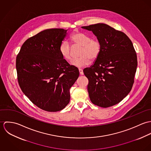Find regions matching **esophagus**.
Masks as SVG:
<instances>
[{
  "instance_id": "esophagus-1",
  "label": "esophagus",
  "mask_w": 151,
  "mask_h": 151,
  "mask_svg": "<svg viewBox=\"0 0 151 151\" xmlns=\"http://www.w3.org/2000/svg\"><path fill=\"white\" fill-rule=\"evenodd\" d=\"M79 72H80V75H83V74H84V73H83V69H81V68H79Z\"/></svg>"
}]
</instances>
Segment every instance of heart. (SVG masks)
<instances>
[{
	"label": "heart",
	"mask_w": 151,
	"mask_h": 151,
	"mask_svg": "<svg viewBox=\"0 0 151 151\" xmlns=\"http://www.w3.org/2000/svg\"><path fill=\"white\" fill-rule=\"evenodd\" d=\"M71 40L74 45L82 46L80 55L81 56L78 59H73L71 65L77 67H83L89 65L91 60H95L99 56L101 52V45L100 42L85 33L81 32H75L71 37ZM59 51L62 57L66 60H70L72 58L71 46L66 41H62L59 46Z\"/></svg>",
	"instance_id": "heart-1"
}]
</instances>
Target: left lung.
Returning <instances> with one entry per match:
<instances>
[{
	"mask_svg": "<svg viewBox=\"0 0 151 151\" xmlns=\"http://www.w3.org/2000/svg\"><path fill=\"white\" fill-rule=\"evenodd\" d=\"M91 31L101 45L94 64L84 70L88 79V92L92 104L108 108L121 102L131 90L137 57L129 38L106 24L81 27Z\"/></svg>",
	"mask_w": 151,
	"mask_h": 151,
	"instance_id": "left-lung-1",
	"label": "left lung"
}]
</instances>
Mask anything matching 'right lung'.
Listing matches in <instances>:
<instances>
[{"instance_id":"1","label":"right lung","mask_w":151,"mask_h":151,"mask_svg":"<svg viewBox=\"0 0 151 151\" xmlns=\"http://www.w3.org/2000/svg\"><path fill=\"white\" fill-rule=\"evenodd\" d=\"M67 29H45L22 44L16 70L22 92L37 106L60 111L68 104L70 88L79 77L78 68L63 59L59 46Z\"/></svg>"}]
</instances>
